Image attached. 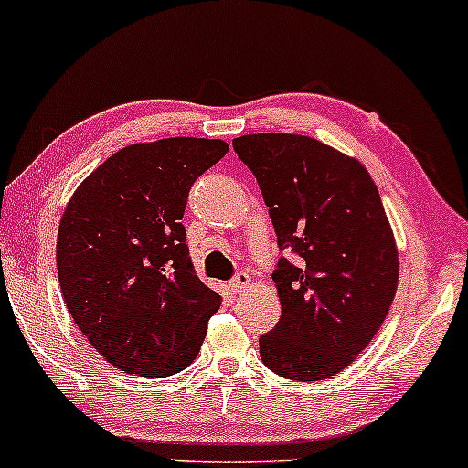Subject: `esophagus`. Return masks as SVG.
<instances>
[{"label": "esophagus", "mask_w": 468, "mask_h": 468, "mask_svg": "<svg viewBox=\"0 0 468 468\" xmlns=\"http://www.w3.org/2000/svg\"><path fill=\"white\" fill-rule=\"evenodd\" d=\"M249 286H250L249 272H238V275L233 277V282H230V290H233L235 294L241 292V290H246Z\"/></svg>", "instance_id": "esophagus-1"}]
</instances>
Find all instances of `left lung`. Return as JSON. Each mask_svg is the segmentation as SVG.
Here are the masks:
<instances>
[{
    "instance_id": "1",
    "label": "left lung",
    "mask_w": 468,
    "mask_h": 468,
    "mask_svg": "<svg viewBox=\"0 0 468 468\" xmlns=\"http://www.w3.org/2000/svg\"><path fill=\"white\" fill-rule=\"evenodd\" d=\"M233 147L255 174L279 249L282 316L260 356L283 378L346 369L383 325L399 288V249L372 176L356 158L299 133H246Z\"/></svg>"
}]
</instances>
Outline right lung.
<instances>
[{
	"label": "right lung",
	"instance_id": "add662e5",
	"mask_svg": "<svg viewBox=\"0 0 468 468\" xmlns=\"http://www.w3.org/2000/svg\"><path fill=\"white\" fill-rule=\"evenodd\" d=\"M229 152L176 136L118 149L69 197L57 272L74 324L122 374H178L196 361L222 297L193 271L182 216L191 185Z\"/></svg>",
	"mask_w": 468,
	"mask_h": 468
}]
</instances>
